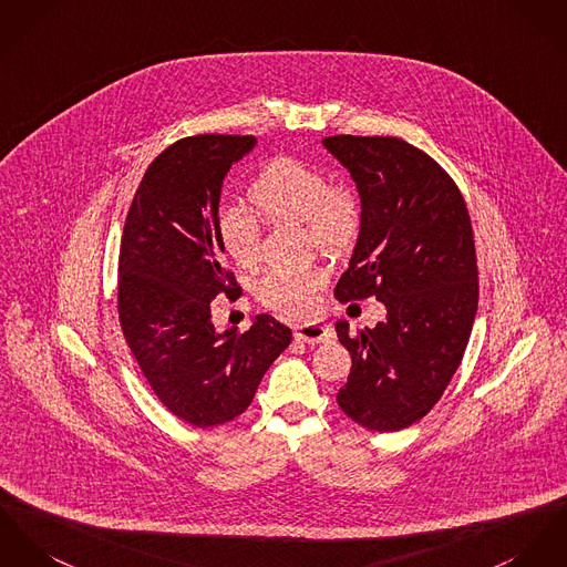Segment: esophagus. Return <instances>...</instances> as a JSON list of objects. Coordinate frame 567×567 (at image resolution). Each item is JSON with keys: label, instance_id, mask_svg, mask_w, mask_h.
Segmentation results:
<instances>
[{"label": "esophagus", "instance_id": "obj_1", "mask_svg": "<svg viewBox=\"0 0 567 567\" xmlns=\"http://www.w3.org/2000/svg\"><path fill=\"white\" fill-rule=\"evenodd\" d=\"M293 334H296L298 341L308 343V346H317V343H328V341H332V330H330L328 326L315 323V321H312V323H300Z\"/></svg>", "mask_w": 567, "mask_h": 567}]
</instances>
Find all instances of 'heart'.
Listing matches in <instances>:
<instances>
[{
    "instance_id": "1",
    "label": "heart",
    "mask_w": 567,
    "mask_h": 567,
    "mask_svg": "<svg viewBox=\"0 0 567 567\" xmlns=\"http://www.w3.org/2000/svg\"><path fill=\"white\" fill-rule=\"evenodd\" d=\"M248 198L267 221H302L310 241L330 252H343L355 241L362 209L346 185H330L328 176L300 159L278 157L265 164L248 187ZM216 233L226 257L244 269L261 259V226L239 205H224ZM328 274L319 265L271 269L259 282V300L282 315L302 317L317 310V293Z\"/></svg>"
}]
</instances>
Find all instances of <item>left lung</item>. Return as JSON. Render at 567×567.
<instances>
[{"mask_svg":"<svg viewBox=\"0 0 567 567\" xmlns=\"http://www.w3.org/2000/svg\"><path fill=\"white\" fill-rule=\"evenodd\" d=\"M323 146L353 176L362 224L339 302L375 298L386 319L337 337L351 353L337 401L371 432L421 421L457 371L471 339L480 274L471 216L455 181L425 151L392 135H330Z\"/></svg>","mask_w":567,"mask_h":567,"instance_id":"8db88e82","label":"left lung"}]
</instances>
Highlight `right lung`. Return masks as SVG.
<instances>
[{
	"label": "right lung",
	"instance_id": "add662e5",
	"mask_svg": "<svg viewBox=\"0 0 567 567\" xmlns=\"http://www.w3.org/2000/svg\"><path fill=\"white\" fill-rule=\"evenodd\" d=\"M255 135L198 133L162 151L140 181L118 257V319L157 399L194 427H216L255 399L291 330L259 315L244 334H218L212 302L241 296L216 233L228 168Z\"/></svg>",
	"mask_w": 567,
	"mask_h": 567
}]
</instances>
